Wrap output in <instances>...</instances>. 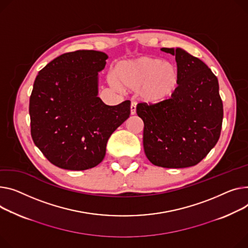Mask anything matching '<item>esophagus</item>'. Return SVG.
I'll list each match as a JSON object with an SVG mask.
<instances>
[{
    "instance_id": "obj_1",
    "label": "esophagus",
    "mask_w": 248,
    "mask_h": 248,
    "mask_svg": "<svg viewBox=\"0 0 248 248\" xmlns=\"http://www.w3.org/2000/svg\"><path fill=\"white\" fill-rule=\"evenodd\" d=\"M137 111V105L136 103H131L130 104V114H136Z\"/></svg>"
}]
</instances>
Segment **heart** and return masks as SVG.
<instances>
[{
    "mask_svg": "<svg viewBox=\"0 0 248 248\" xmlns=\"http://www.w3.org/2000/svg\"><path fill=\"white\" fill-rule=\"evenodd\" d=\"M110 81L126 91H137L140 100L147 105L168 102L179 88L180 72L170 62L151 56L120 62Z\"/></svg>",
    "mask_w": 248,
    "mask_h": 248,
    "instance_id": "b5f03b06",
    "label": "heart"
}]
</instances>
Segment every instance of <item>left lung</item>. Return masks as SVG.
<instances>
[{
  "label": "left lung",
  "instance_id": "1",
  "mask_svg": "<svg viewBox=\"0 0 248 248\" xmlns=\"http://www.w3.org/2000/svg\"><path fill=\"white\" fill-rule=\"evenodd\" d=\"M160 49L175 56L180 82L168 102L137 106L144 124V154L157 167H193L207 155L220 136L223 106L218 80L202 60L185 49Z\"/></svg>",
  "mask_w": 248,
  "mask_h": 248
}]
</instances>
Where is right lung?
<instances>
[{
  "label": "right lung",
  "mask_w": 248,
  "mask_h": 248,
  "mask_svg": "<svg viewBox=\"0 0 248 248\" xmlns=\"http://www.w3.org/2000/svg\"><path fill=\"white\" fill-rule=\"evenodd\" d=\"M108 55L81 49L63 54L40 71L30 97L31 135L56 167L85 170L106 155L108 140L130 113V102L108 106L97 96L98 73Z\"/></svg>",
  "instance_id": "add662e5"
}]
</instances>
